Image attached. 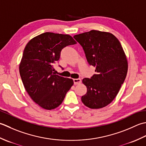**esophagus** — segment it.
Returning a JSON list of instances; mask_svg holds the SVG:
<instances>
[{
    "instance_id": "34e87169",
    "label": "esophagus",
    "mask_w": 146,
    "mask_h": 146,
    "mask_svg": "<svg viewBox=\"0 0 146 146\" xmlns=\"http://www.w3.org/2000/svg\"><path fill=\"white\" fill-rule=\"evenodd\" d=\"M73 81H74V84L75 85L79 84L81 82V79H79H79H74Z\"/></svg>"
}]
</instances>
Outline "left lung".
Instances as JSON below:
<instances>
[{"label": "left lung", "mask_w": 146, "mask_h": 146, "mask_svg": "<svg viewBox=\"0 0 146 146\" xmlns=\"http://www.w3.org/2000/svg\"><path fill=\"white\" fill-rule=\"evenodd\" d=\"M84 50L90 65L96 74L82 79L87 93L82 102L91 109L109 105L117 96L127 74L126 55L120 41L108 32L91 30L74 36Z\"/></svg>", "instance_id": "left-lung-1"}]
</instances>
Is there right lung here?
Returning <instances> with one entry per match:
<instances>
[{"instance_id":"add662e5","label":"right lung","mask_w":146,"mask_h":146,"mask_svg":"<svg viewBox=\"0 0 146 146\" xmlns=\"http://www.w3.org/2000/svg\"><path fill=\"white\" fill-rule=\"evenodd\" d=\"M76 44L69 35L46 32L29 41L24 50L19 73L26 91L38 105L45 110L56 108L74 84L72 79L56 75L53 64L62 50Z\"/></svg>"}]
</instances>
